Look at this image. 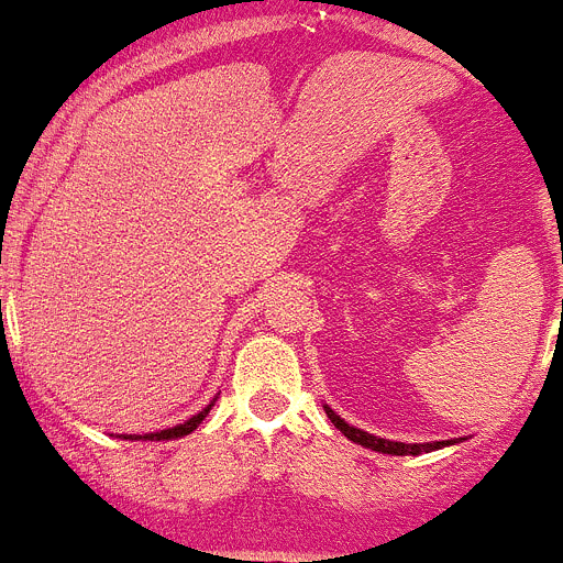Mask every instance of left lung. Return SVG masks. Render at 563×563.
Returning a JSON list of instances; mask_svg holds the SVG:
<instances>
[{
    "label": "left lung",
    "mask_w": 563,
    "mask_h": 563,
    "mask_svg": "<svg viewBox=\"0 0 563 563\" xmlns=\"http://www.w3.org/2000/svg\"><path fill=\"white\" fill-rule=\"evenodd\" d=\"M323 410H327L329 421H332V424L338 427V430L343 432L349 441L360 443V446H365V450H371V452H383V455H424V452H435V450H443V446H455V443L466 441V438H450V441H424V443L390 441V438L371 435V432H365V430H360V427L349 424V421L340 419L338 412H334L329 405H323Z\"/></svg>",
    "instance_id": "1"
}]
</instances>
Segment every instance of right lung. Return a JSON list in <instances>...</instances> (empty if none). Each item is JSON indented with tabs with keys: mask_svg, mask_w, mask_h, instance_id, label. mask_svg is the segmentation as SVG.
<instances>
[{
	"mask_svg": "<svg viewBox=\"0 0 563 563\" xmlns=\"http://www.w3.org/2000/svg\"><path fill=\"white\" fill-rule=\"evenodd\" d=\"M214 401H218V396H214V399H211L209 405L203 407V410L195 412L192 419H187V421H184V424L169 427V430L142 432V435H120V438H122V441H175V438H184V435H189V432H192V430H198V424L206 419V416H209V410H211V407H214Z\"/></svg>",
	"mask_w": 563,
	"mask_h": 563,
	"instance_id": "right-lung-1",
	"label": "right lung"
}]
</instances>
